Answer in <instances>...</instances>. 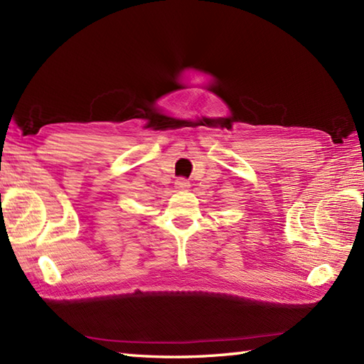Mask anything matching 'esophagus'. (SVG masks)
<instances>
[{"instance_id": "obj_1", "label": "esophagus", "mask_w": 364, "mask_h": 364, "mask_svg": "<svg viewBox=\"0 0 364 364\" xmlns=\"http://www.w3.org/2000/svg\"><path fill=\"white\" fill-rule=\"evenodd\" d=\"M175 188L176 189H188L189 188V181L186 180V178H178V180L175 181Z\"/></svg>"}]
</instances>
